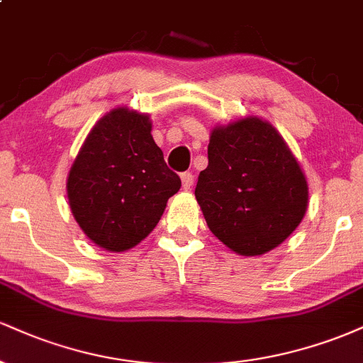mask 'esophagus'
<instances>
[{"mask_svg": "<svg viewBox=\"0 0 363 363\" xmlns=\"http://www.w3.org/2000/svg\"><path fill=\"white\" fill-rule=\"evenodd\" d=\"M181 181H182V187H184V189L187 191V189H191V187H193V184H194V176L191 172H182L181 174Z\"/></svg>", "mask_w": 363, "mask_h": 363, "instance_id": "obj_1", "label": "esophagus"}]
</instances>
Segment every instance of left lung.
<instances>
[{"label":"left lung","mask_w":363,"mask_h":363,"mask_svg":"<svg viewBox=\"0 0 363 363\" xmlns=\"http://www.w3.org/2000/svg\"><path fill=\"white\" fill-rule=\"evenodd\" d=\"M194 194L218 240L240 256H261L302 222L309 187L277 129L247 118L213 129Z\"/></svg>","instance_id":"1"}]
</instances>
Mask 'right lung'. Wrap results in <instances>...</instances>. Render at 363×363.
Listing matches in <instances>:
<instances>
[{
	"mask_svg": "<svg viewBox=\"0 0 363 363\" xmlns=\"http://www.w3.org/2000/svg\"><path fill=\"white\" fill-rule=\"evenodd\" d=\"M148 116L114 109L95 124L68 177L69 206L107 251L135 247L157 227L181 179L157 147Z\"/></svg>",
	"mask_w": 363,
	"mask_h": 363,
	"instance_id": "1",
	"label": "right lung"
}]
</instances>
